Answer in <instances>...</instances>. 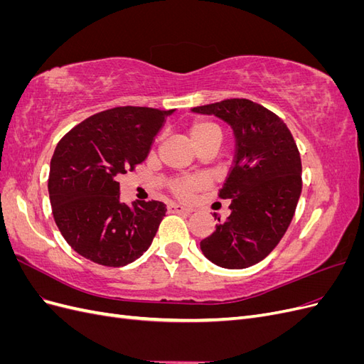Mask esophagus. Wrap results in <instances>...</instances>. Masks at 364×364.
<instances>
[{
    "instance_id": "34e87169",
    "label": "esophagus",
    "mask_w": 364,
    "mask_h": 364,
    "mask_svg": "<svg viewBox=\"0 0 364 364\" xmlns=\"http://www.w3.org/2000/svg\"><path fill=\"white\" fill-rule=\"evenodd\" d=\"M168 211H170V213H176V214H190V213L193 211V209L185 208V206L179 205V203H171V205L168 206Z\"/></svg>"
}]
</instances>
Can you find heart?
Instances as JSON below:
<instances>
[{
	"label": "heart",
	"mask_w": 364,
	"mask_h": 364,
	"mask_svg": "<svg viewBox=\"0 0 364 364\" xmlns=\"http://www.w3.org/2000/svg\"><path fill=\"white\" fill-rule=\"evenodd\" d=\"M190 136L194 142L196 147H199L202 144H205V142H209V141H220V138H222V130H220V127L213 123V121L209 119H196L193 121V124L190 126ZM200 186V182L196 181V179H188V181H181L176 183L174 190L176 193H178L179 196L182 197H188L191 194V191L197 190Z\"/></svg>",
	"instance_id": "heart-1"
}]
</instances>
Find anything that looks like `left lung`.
Wrapping results in <instances>:
<instances>
[{
    "label": "left lung",
    "mask_w": 364,
    "mask_h": 364,
    "mask_svg": "<svg viewBox=\"0 0 364 364\" xmlns=\"http://www.w3.org/2000/svg\"><path fill=\"white\" fill-rule=\"evenodd\" d=\"M193 112L214 115L235 135V159L222 199L226 222L200 241L203 255L223 269H246L266 258L289 229L302 191V164L284 121L246 98H230Z\"/></svg>",
    "instance_id": "8db88e82"
}]
</instances>
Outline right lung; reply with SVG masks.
Masks as SVG:
<instances>
[{
    "mask_svg": "<svg viewBox=\"0 0 364 364\" xmlns=\"http://www.w3.org/2000/svg\"><path fill=\"white\" fill-rule=\"evenodd\" d=\"M173 112L114 107L86 118L59 141L50 164L48 194L54 222L79 255L123 267L150 247L167 208L158 200L126 205L117 179L147 158Z\"/></svg>",
    "mask_w": 364,
    "mask_h": 364,
    "instance_id": "add662e5",
    "label": "right lung"
}]
</instances>
